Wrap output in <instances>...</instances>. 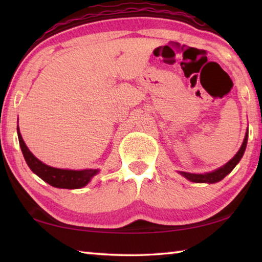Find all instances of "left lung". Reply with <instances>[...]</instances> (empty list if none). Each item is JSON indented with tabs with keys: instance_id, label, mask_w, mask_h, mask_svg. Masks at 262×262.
<instances>
[{
	"instance_id": "obj_1",
	"label": "left lung",
	"mask_w": 262,
	"mask_h": 262,
	"mask_svg": "<svg viewBox=\"0 0 262 262\" xmlns=\"http://www.w3.org/2000/svg\"><path fill=\"white\" fill-rule=\"evenodd\" d=\"M247 137H248V129L245 134V139L243 141V144L241 149L238 150V152L234 155V156L230 159V161L224 164L223 166H221L216 170L211 172H207V173H189V172H184V171H178L179 173L185 177L186 179L189 181H193V183H205V184H215L219 183L222 179H224L230 172H231L234 167H236L237 164L241 161L244 152H245L246 145H247Z\"/></svg>"
}]
</instances>
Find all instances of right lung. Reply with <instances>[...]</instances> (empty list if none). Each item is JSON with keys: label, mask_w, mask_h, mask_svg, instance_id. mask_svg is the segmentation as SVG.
Masks as SVG:
<instances>
[{"label": "right lung", "mask_w": 262, "mask_h": 262, "mask_svg": "<svg viewBox=\"0 0 262 262\" xmlns=\"http://www.w3.org/2000/svg\"><path fill=\"white\" fill-rule=\"evenodd\" d=\"M17 135H18L19 145L31 171L41 178L47 184L56 188H67V189H77L82 188L90 183L91 179L96 174H98L99 170L95 168H85V170H67V168H57L50 165L34 156L26 147L23 137L20 135L19 127H17Z\"/></svg>", "instance_id": "obj_1"}]
</instances>
